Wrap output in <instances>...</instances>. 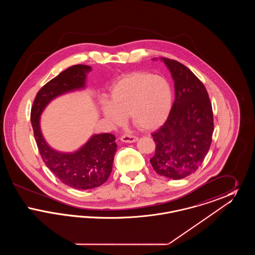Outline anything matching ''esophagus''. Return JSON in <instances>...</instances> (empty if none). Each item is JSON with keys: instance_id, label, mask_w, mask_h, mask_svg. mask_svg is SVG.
Listing matches in <instances>:
<instances>
[{"instance_id": "obj_1", "label": "esophagus", "mask_w": 255, "mask_h": 255, "mask_svg": "<svg viewBox=\"0 0 255 255\" xmlns=\"http://www.w3.org/2000/svg\"><path fill=\"white\" fill-rule=\"evenodd\" d=\"M121 140L126 143H133L137 140V137L134 135H130V134H124L121 137Z\"/></svg>"}]
</instances>
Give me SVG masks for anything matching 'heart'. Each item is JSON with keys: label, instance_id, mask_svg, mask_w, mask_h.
<instances>
[{"label": "heart", "instance_id": "obj_1", "mask_svg": "<svg viewBox=\"0 0 255 255\" xmlns=\"http://www.w3.org/2000/svg\"><path fill=\"white\" fill-rule=\"evenodd\" d=\"M173 90L167 79L147 72H134L118 79L109 91V102L101 103L103 117L121 126L126 116L141 131L159 128L169 117Z\"/></svg>", "mask_w": 255, "mask_h": 255}]
</instances>
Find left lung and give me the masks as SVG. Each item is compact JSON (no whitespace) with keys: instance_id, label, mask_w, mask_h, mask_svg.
I'll return each mask as SVG.
<instances>
[{"instance_id":"1","label":"left lung","mask_w":255,"mask_h":255,"mask_svg":"<svg viewBox=\"0 0 255 255\" xmlns=\"http://www.w3.org/2000/svg\"><path fill=\"white\" fill-rule=\"evenodd\" d=\"M174 80L175 101L169 117L152 133L156 153L150 159L158 175L181 180L196 172L209 150L214 131L206 87L187 67L161 57Z\"/></svg>"}]
</instances>
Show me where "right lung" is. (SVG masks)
<instances>
[{
    "mask_svg": "<svg viewBox=\"0 0 255 255\" xmlns=\"http://www.w3.org/2000/svg\"><path fill=\"white\" fill-rule=\"evenodd\" d=\"M91 70L90 66L74 65L59 73L37 93L30 113L34 137L45 164L63 183L80 190L96 188L108 180L118 147L116 136L108 133L94 134L77 151L62 153L45 140L40 117L54 98L84 89L87 73Z\"/></svg>",
    "mask_w": 255,
    "mask_h": 255,
    "instance_id": "1",
    "label": "right lung"
}]
</instances>
